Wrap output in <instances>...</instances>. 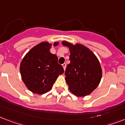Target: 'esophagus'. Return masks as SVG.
Listing matches in <instances>:
<instances>
[{
	"instance_id": "obj_1",
	"label": "esophagus",
	"mask_w": 125,
	"mask_h": 125,
	"mask_svg": "<svg viewBox=\"0 0 125 125\" xmlns=\"http://www.w3.org/2000/svg\"><path fill=\"white\" fill-rule=\"evenodd\" d=\"M62 67H63V69H65V68H66V63H63L62 64Z\"/></svg>"
}]
</instances>
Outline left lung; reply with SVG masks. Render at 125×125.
<instances>
[{"instance_id": "8db88e82", "label": "left lung", "mask_w": 125, "mask_h": 125, "mask_svg": "<svg viewBox=\"0 0 125 125\" xmlns=\"http://www.w3.org/2000/svg\"><path fill=\"white\" fill-rule=\"evenodd\" d=\"M69 49L70 63L65 69V81L71 93L77 97L91 94L101 82L103 71L96 55L83 45L63 41Z\"/></svg>"}]
</instances>
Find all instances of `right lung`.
I'll return each instance as SVG.
<instances>
[{
	"mask_svg": "<svg viewBox=\"0 0 125 125\" xmlns=\"http://www.w3.org/2000/svg\"><path fill=\"white\" fill-rule=\"evenodd\" d=\"M52 45L56 47L59 42H41L32 47L21 62V78L32 93L38 95L47 93L59 75L64 72L63 67L58 63L56 55L50 52Z\"/></svg>",
	"mask_w": 125,
	"mask_h": 125,
	"instance_id": "1",
	"label": "right lung"
}]
</instances>
